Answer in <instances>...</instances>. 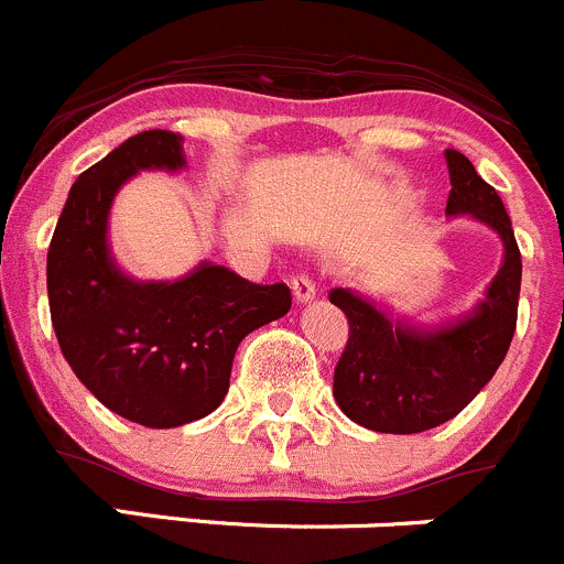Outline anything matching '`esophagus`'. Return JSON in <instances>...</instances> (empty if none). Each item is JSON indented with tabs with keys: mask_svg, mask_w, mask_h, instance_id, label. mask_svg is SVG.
I'll return each mask as SVG.
<instances>
[{
	"mask_svg": "<svg viewBox=\"0 0 564 564\" xmlns=\"http://www.w3.org/2000/svg\"><path fill=\"white\" fill-rule=\"evenodd\" d=\"M291 291H293V299H296V304H310L315 296H318V288H315V282L310 276H293Z\"/></svg>",
	"mask_w": 564,
	"mask_h": 564,
	"instance_id": "obj_1",
	"label": "esophagus"
}]
</instances>
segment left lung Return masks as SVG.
I'll list each match as a JSON object with an SVG mask.
<instances>
[{"label": "left lung", "instance_id": "left-lung-1", "mask_svg": "<svg viewBox=\"0 0 564 564\" xmlns=\"http://www.w3.org/2000/svg\"><path fill=\"white\" fill-rule=\"evenodd\" d=\"M448 165L446 218L481 224L501 240V265L474 307L454 318L417 321L390 304L335 288L329 302L348 318V346L335 368L337 406L359 426L415 434L452 421L476 399L507 357L520 296V251L496 187L457 149Z\"/></svg>", "mask_w": 564, "mask_h": 564}]
</instances>
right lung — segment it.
<instances>
[{
    "label": "right lung",
    "instance_id": "obj_1",
    "mask_svg": "<svg viewBox=\"0 0 564 564\" xmlns=\"http://www.w3.org/2000/svg\"><path fill=\"white\" fill-rule=\"evenodd\" d=\"M185 138L132 135L72 185L46 254L57 343L79 382L116 415L174 429L210 415L240 340L291 310L288 285H254L202 260L176 279H135L110 246L118 191L141 171L187 169Z\"/></svg>",
    "mask_w": 564,
    "mask_h": 564
}]
</instances>
